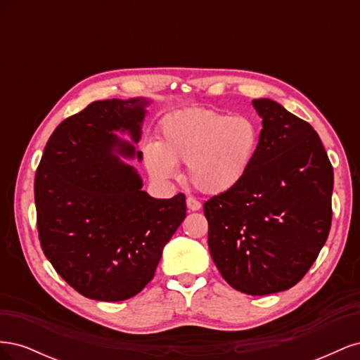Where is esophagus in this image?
I'll list each match as a JSON object with an SVG mask.
<instances>
[{"label":"esophagus","mask_w":360,"mask_h":360,"mask_svg":"<svg viewBox=\"0 0 360 360\" xmlns=\"http://www.w3.org/2000/svg\"><path fill=\"white\" fill-rule=\"evenodd\" d=\"M186 205H188V209L192 210V212H197V210L201 209V202L198 200H195L193 197H188Z\"/></svg>","instance_id":"esophagus-1"}]
</instances>
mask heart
<instances>
[{"mask_svg":"<svg viewBox=\"0 0 360 360\" xmlns=\"http://www.w3.org/2000/svg\"><path fill=\"white\" fill-rule=\"evenodd\" d=\"M259 126L252 117L214 110H184L163 120L159 143L144 148L150 176L165 181L186 165L188 180L207 195L230 192L243 181L259 147Z\"/></svg>","mask_w":360,"mask_h":360,"instance_id":"1","label":"heart"}]
</instances>
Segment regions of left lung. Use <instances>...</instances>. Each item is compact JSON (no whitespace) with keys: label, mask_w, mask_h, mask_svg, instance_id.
<instances>
[{"label":"left lung","mask_w":360,"mask_h":360,"mask_svg":"<svg viewBox=\"0 0 360 360\" xmlns=\"http://www.w3.org/2000/svg\"><path fill=\"white\" fill-rule=\"evenodd\" d=\"M252 105L263 118L254 165L237 188L205 201L204 214L222 278L266 296L296 285L328 240L333 168L309 123L270 99Z\"/></svg>","instance_id":"8db88e82"}]
</instances>
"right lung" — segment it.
Wrapping results in <instances>:
<instances>
[{
	"mask_svg": "<svg viewBox=\"0 0 360 360\" xmlns=\"http://www.w3.org/2000/svg\"><path fill=\"white\" fill-rule=\"evenodd\" d=\"M150 101L90 103L53 130L34 179L43 254L82 296L101 302L134 297L153 279L172 234L186 217V200L150 197L134 167V143Z\"/></svg>",
	"mask_w": 360,
	"mask_h": 360,
	"instance_id": "add662e5",
	"label": "right lung"
}]
</instances>
